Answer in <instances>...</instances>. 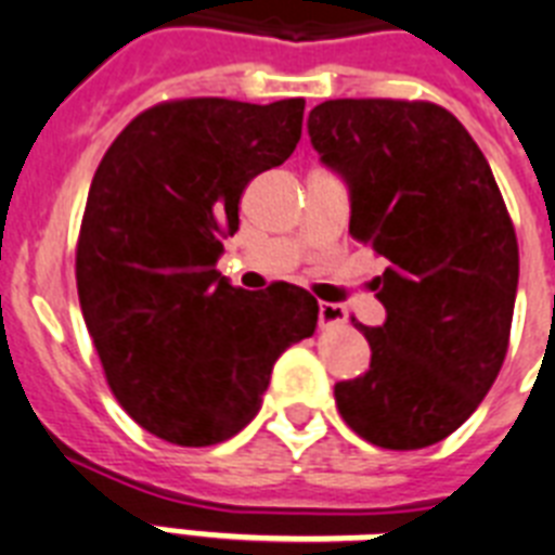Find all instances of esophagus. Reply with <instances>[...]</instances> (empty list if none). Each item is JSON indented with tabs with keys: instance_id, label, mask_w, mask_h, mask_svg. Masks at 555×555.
<instances>
[{
	"instance_id": "esophagus-1",
	"label": "esophagus",
	"mask_w": 555,
	"mask_h": 555,
	"mask_svg": "<svg viewBox=\"0 0 555 555\" xmlns=\"http://www.w3.org/2000/svg\"><path fill=\"white\" fill-rule=\"evenodd\" d=\"M348 322V310L341 305H331V301H319V324L322 327H336V324Z\"/></svg>"
}]
</instances>
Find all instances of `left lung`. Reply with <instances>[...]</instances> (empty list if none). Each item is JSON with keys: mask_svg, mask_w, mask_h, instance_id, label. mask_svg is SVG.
<instances>
[{"mask_svg": "<svg viewBox=\"0 0 555 555\" xmlns=\"http://www.w3.org/2000/svg\"><path fill=\"white\" fill-rule=\"evenodd\" d=\"M322 162L350 188V233L385 256L371 367L333 387L353 434L418 450L467 422L502 371L519 245L493 170L434 102L331 99L310 111Z\"/></svg>", "mask_w": 555, "mask_h": 555, "instance_id": "1", "label": "left lung"}]
</instances>
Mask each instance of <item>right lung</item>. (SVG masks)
I'll use <instances>...</instances> for the list:
<instances>
[{
	"label": "right lung",
	"instance_id": "1",
	"mask_svg": "<svg viewBox=\"0 0 555 555\" xmlns=\"http://www.w3.org/2000/svg\"><path fill=\"white\" fill-rule=\"evenodd\" d=\"M305 99L147 107L99 162L76 245V291L105 379L147 434L207 448L262 408L270 371L317 331L319 301L216 270L247 182L296 151Z\"/></svg>",
	"mask_w": 555,
	"mask_h": 555
}]
</instances>
